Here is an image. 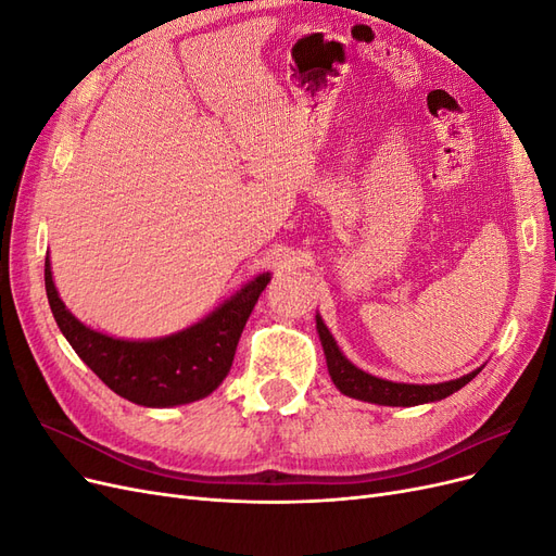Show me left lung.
<instances>
[{
	"mask_svg": "<svg viewBox=\"0 0 556 556\" xmlns=\"http://www.w3.org/2000/svg\"><path fill=\"white\" fill-rule=\"evenodd\" d=\"M315 327L319 333V343H323L325 357H327V368L329 376L336 384V390L350 399H359L368 403H378V406H419V403H431V401H441L457 390H462L464 384L473 380L482 366L476 368L457 380H447L439 384H408V382H392V380H382L371 374L362 371L355 364H352L339 348V343L333 341L331 331L323 323L319 313L315 315Z\"/></svg>",
	"mask_w": 556,
	"mask_h": 556,
	"instance_id": "left-lung-1",
	"label": "left lung"
}]
</instances>
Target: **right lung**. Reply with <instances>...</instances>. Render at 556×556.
<instances>
[{"mask_svg":"<svg viewBox=\"0 0 556 556\" xmlns=\"http://www.w3.org/2000/svg\"><path fill=\"white\" fill-rule=\"evenodd\" d=\"M46 294L64 339L115 394L146 408H172L208 396L227 378L241 331L271 274L248 280L188 329L148 341H125L83 325L64 306L46 257Z\"/></svg>","mask_w":556,"mask_h":556,"instance_id":"1","label":"right lung"}]
</instances>
